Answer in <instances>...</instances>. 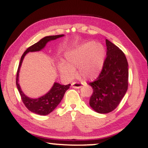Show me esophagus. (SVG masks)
Instances as JSON below:
<instances>
[{
  "label": "esophagus",
  "instance_id": "obj_1",
  "mask_svg": "<svg viewBox=\"0 0 148 148\" xmlns=\"http://www.w3.org/2000/svg\"><path fill=\"white\" fill-rule=\"evenodd\" d=\"M71 85H72L73 87L76 88V89H79V88L82 87V84L77 82H73L72 84H71Z\"/></svg>",
  "mask_w": 148,
  "mask_h": 148
}]
</instances>
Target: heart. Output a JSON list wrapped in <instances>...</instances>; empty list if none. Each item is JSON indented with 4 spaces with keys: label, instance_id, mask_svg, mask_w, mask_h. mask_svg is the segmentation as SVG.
<instances>
[{
    "label": "heart",
    "instance_id": "heart-1",
    "mask_svg": "<svg viewBox=\"0 0 148 148\" xmlns=\"http://www.w3.org/2000/svg\"><path fill=\"white\" fill-rule=\"evenodd\" d=\"M106 56L104 46L101 43L88 41L66 54L67 64L61 62L59 70L63 76L72 79L78 69L79 75L87 80L95 79L103 67Z\"/></svg>",
    "mask_w": 148,
    "mask_h": 148
}]
</instances>
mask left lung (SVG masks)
Masks as SVG:
<instances>
[{"label": "left lung", "instance_id": "1", "mask_svg": "<svg viewBox=\"0 0 148 148\" xmlns=\"http://www.w3.org/2000/svg\"><path fill=\"white\" fill-rule=\"evenodd\" d=\"M106 58L101 73L94 82L89 83L93 93L89 105L99 113L114 110L125 95L128 89L129 69L124 52L108 40Z\"/></svg>", "mask_w": 148, "mask_h": 148}]
</instances>
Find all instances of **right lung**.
Wrapping results in <instances>:
<instances>
[{
  "mask_svg": "<svg viewBox=\"0 0 148 148\" xmlns=\"http://www.w3.org/2000/svg\"><path fill=\"white\" fill-rule=\"evenodd\" d=\"M62 36H64V35L49 36L42 38L39 42L35 43L32 46L28 48L21 57L20 62H19V67H18L17 69V73H16V85L19 94H20L21 100H22L25 106L27 108L28 110L36 114H40V115H46V114L52 112L62 100L64 94L69 89L71 84H67V85H62V84L55 82L52 87V89H50V91L47 93L45 95L41 96L38 99H31V98L27 97L21 90L20 86L18 83V81H19V72L21 63H22L25 55L28 52H36V51L41 50L42 48L45 47V46L46 45V44L49 41L61 38Z\"/></svg>",
  "mask_w": 148,
  "mask_h": 148,
  "instance_id": "obj_1",
  "label": "right lung"
}]
</instances>
